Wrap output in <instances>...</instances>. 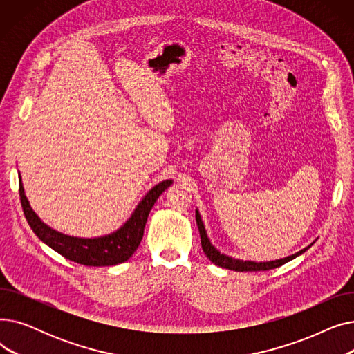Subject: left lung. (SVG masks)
Instances as JSON below:
<instances>
[{
	"mask_svg": "<svg viewBox=\"0 0 354 354\" xmlns=\"http://www.w3.org/2000/svg\"><path fill=\"white\" fill-rule=\"evenodd\" d=\"M195 218H196V225H198V230H199V235H201V244H202V250L203 252H205V255L211 259V261L218 266V267H222V268H227V270H232V271H268V270H272V268H277V267H281L283 264L291 261V259L297 258L299 255H301L303 252H306L314 243H311L308 247L303 248L301 251L295 252L290 257H286V258H280V259H274V261H250V259H238V258H232L230 255H225L222 254L219 250H216L212 243L208 238V234H207V230H205V225H203L202 222V218H201V214L199 211L196 209L195 211Z\"/></svg>",
	"mask_w": 354,
	"mask_h": 354,
	"instance_id": "8db88e82",
	"label": "left lung"
}]
</instances>
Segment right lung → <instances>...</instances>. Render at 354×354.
Wrapping results in <instances>:
<instances>
[{
  "label": "right lung",
  "instance_id": "add662e5",
  "mask_svg": "<svg viewBox=\"0 0 354 354\" xmlns=\"http://www.w3.org/2000/svg\"><path fill=\"white\" fill-rule=\"evenodd\" d=\"M18 179H20V199L23 211L34 234L46 245L70 259V261L88 267H109L127 261L140 244L149 212L155 205L156 199L165 189H167V187L172 185V179H166L155 185L152 189H149L147 194L139 201L132 215L119 230L102 236L80 238L59 232L44 224L30 205L24 192L21 175L18 176Z\"/></svg>",
  "mask_w": 354,
  "mask_h": 354
}]
</instances>
